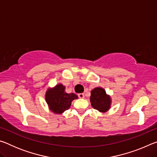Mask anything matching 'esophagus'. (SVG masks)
<instances>
[{
  "label": "esophagus",
  "mask_w": 157,
  "mask_h": 157,
  "mask_svg": "<svg viewBox=\"0 0 157 157\" xmlns=\"http://www.w3.org/2000/svg\"><path fill=\"white\" fill-rule=\"evenodd\" d=\"M78 97L79 98H84V94H78Z\"/></svg>",
  "instance_id": "1"
}]
</instances>
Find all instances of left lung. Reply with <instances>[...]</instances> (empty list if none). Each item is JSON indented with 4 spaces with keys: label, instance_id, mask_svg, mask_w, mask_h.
<instances>
[{
    "label": "left lung",
    "instance_id": "1",
    "mask_svg": "<svg viewBox=\"0 0 157 157\" xmlns=\"http://www.w3.org/2000/svg\"><path fill=\"white\" fill-rule=\"evenodd\" d=\"M90 100L92 107L100 112H106L111 106V98L109 95L106 94L105 89L97 87L91 92Z\"/></svg>",
    "mask_w": 157,
    "mask_h": 157
}]
</instances>
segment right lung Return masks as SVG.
I'll return each mask as SVG.
<instances>
[{
	"instance_id": "add662e5",
	"label": "right lung",
	"mask_w": 157,
	"mask_h": 157,
	"mask_svg": "<svg viewBox=\"0 0 157 157\" xmlns=\"http://www.w3.org/2000/svg\"><path fill=\"white\" fill-rule=\"evenodd\" d=\"M75 94H67L65 86L59 84L52 89H48L46 94V100L50 109L55 113H62L68 109L73 100L78 99Z\"/></svg>"
}]
</instances>
